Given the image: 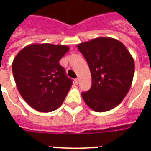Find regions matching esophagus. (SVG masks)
Masks as SVG:
<instances>
[{
  "mask_svg": "<svg viewBox=\"0 0 151 151\" xmlns=\"http://www.w3.org/2000/svg\"><path fill=\"white\" fill-rule=\"evenodd\" d=\"M74 82H75L76 85H78V83H79V79H78V78H76L75 80H74Z\"/></svg>",
  "mask_w": 151,
  "mask_h": 151,
  "instance_id": "esophagus-1",
  "label": "esophagus"
}]
</instances>
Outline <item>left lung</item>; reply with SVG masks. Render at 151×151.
I'll return each mask as SVG.
<instances>
[{"label": "left lung", "instance_id": "1", "mask_svg": "<svg viewBox=\"0 0 151 151\" xmlns=\"http://www.w3.org/2000/svg\"><path fill=\"white\" fill-rule=\"evenodd\" d=\"M92 75V87L81 93L85 103L96 112L116 107L131 88L134 59L126 47L117 39L97 37L79 44Z\"/></svg>", "mask_w": 151, "mask_h": 151}]
</instances>
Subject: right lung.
I'll use <instances>...</instances> for the list:
<instances>
[{"mask_svg":"<svg viewBox=\"0 0 151 151\" xmlns=\"http://www.w3.org/2000/svg\"><path fill=\"white\" fill-rule=\"evenodd\" d=\"M69 47L32 44L20 51L12 62V73L21 96L39 112H52L63 103L72 85L59 60Z\"/></svg>","mask_w":151,"mask_h":151,"instance_id":"add662e5","label":"right lung"}]
</instances>
